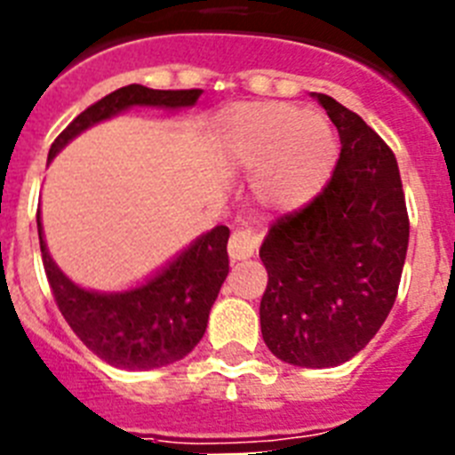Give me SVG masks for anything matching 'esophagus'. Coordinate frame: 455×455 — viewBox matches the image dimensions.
<instances>
[{
  "instance_id": "1",
  "label": "esophagus",
  "mask_w": 455,
  "mask_h": 455,
  "mask_svg": "<svg viewBox=\"0 0 455 455\" xmlns=\"http://www.w3.org/2000/svg\"><path fill=\"white\" fill-rule=\"evenodd\" d=\"M257 246H259V232L252 228H236L230 236L228 251L232 259H248L255 255Z\"/></svg>"
}]
</instances>
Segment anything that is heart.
Wrapping results in <instances>:
<instances>
[{
  "mask_svg": "<svg viewBox=\"0 0 455 455\" xmlns=\"http://www.w3.org/2000/svg\"><path fill=\"white\" fill-rule=\"evenodd\" d=\"M216 146L232 166L252 171L257 198L283 212L315 200L339 155L328 120L283 102L228 108L216 124Z\"/></svg>",
  "mask_w": 455,
  "mask_h": 455,
  "instance_id": "b5f03b06",
  "label": "heart"
}]
</instances>
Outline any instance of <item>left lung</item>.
<instances>
[{
	"instance_id": "left-lung-1",
	"label": "left lung",
	"mask_w": 455,
	"mask_h": 455,
	"mask_svg": "<svg viewBox=\"0 0 455 455\" xmlns=\"http://www.w3.org/2000/svg\"><path fill=\"white\" fill-rule=\"evenodd\" d=\"M339 132L331 182L271 225L259 257L268 351L299 367H337L373 339L396 300L410 220L399 164L351 108L316 92Z\"/></svg>"
}]
</instances>
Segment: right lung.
<instances>
[{
  "instance_id": "obj_1",
  "label": "right lung",
  "mask_w": 455,
  "mask_h": 455,
  "mask_svg": "<svg viewBox=\"0 0 455 455\" xmlns=\"http://www.w3.org/2000/svg\"><path fill=\"white\" fill-rule=\"evenodd\" d=\"M200 88L188 91H155L130 84L108 92L107 98L82 111L56 136L47 159L66 148L77 134L100 120L120 114L130 107H193ZM38 220L40 252L54 300L72 332L111 367L146 371L178 363L193 351L207 331L209 309L214 305L230 271L228 239L230 230L216 225L214 230L196 239L164 271L130 291H88L63 275L47 252Z\"/></svg>"
}]
</instances>
